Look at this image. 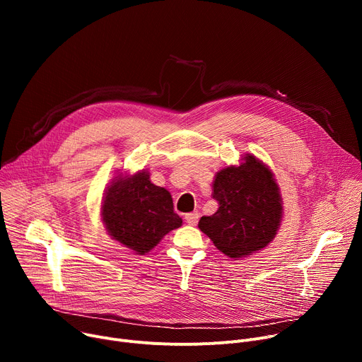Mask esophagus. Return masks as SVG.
I'll list each match as a JSON object with an SVG mask.
<instances>
[{"mask_svg":"<svg viewBox=\"0 0 362 362\" xmlns=\"http://www.w3.org/2000/svg\"><path fill=\"white\" fill-rule=\"evenodd\" d=\"M185 220H186V223H187V224L197 226V223H198V220H199V213H197V211H194V213H189V214H186V216H185Z\"/></svg>","mask_w":362,"mask_h":362,"instance_id":"1","label":"esophagus"}]
</instances>
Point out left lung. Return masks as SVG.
<instances>
[{"label":"left lung","instance_id":"obj_1","mask_svg":"<svg viewBox=\"0 0 362 362\" xmlns=\"http://www.w3.org/2000/svg\"><path fill=\"white\" fill-rule=\"evenodd\" d=\"M213 198L218 210L201 217L198 227L224 255L248 257L274 239L283 214L281 197L269 167L254 156L218 171Z\"/></svg>","mask_w":362,"mask_h":362}]
</instances>
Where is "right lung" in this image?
<instances>
[{"instance_id": "1", "label": "right lung", "mask_w": 362, "mask_h": 362, "mask_svg": "<svg viewBox=\"0 0 362 362\" xmlns=\"http://www.w3.org/2000/svg\"><path fill=\"white\" fill-rule=\"evenodd\" d=\"M101 216L108 235L141 255L182 226L170 192L151 183L145 170L133 176H117L111 182Z\"/></svg>"}]
</instances>
